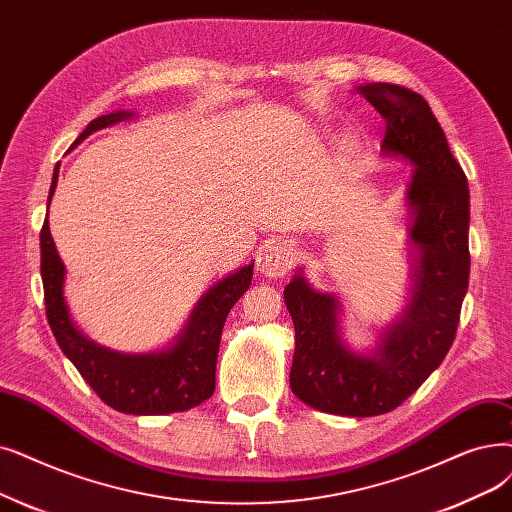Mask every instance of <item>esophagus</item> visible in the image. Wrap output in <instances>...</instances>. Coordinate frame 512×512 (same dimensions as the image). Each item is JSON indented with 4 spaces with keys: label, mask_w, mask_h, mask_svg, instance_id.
<instances>
[{
    "label": "esophagus",
    "mask_w": 512,
    "mask_h": 512,
    "mask_svg": "<svg viewBox=\"0 0 512 512\" xmlns=\"http://www.w3.org/2000/svg\"><path fill=\"white\" fill-rule=\"evenodd\" d=\"M293 265V253L291 247L282 240H268L259 249L257 255V270L268 278H280L284 276Z\"/></svg>",
    "instance_id": "1"
}]
</instances>
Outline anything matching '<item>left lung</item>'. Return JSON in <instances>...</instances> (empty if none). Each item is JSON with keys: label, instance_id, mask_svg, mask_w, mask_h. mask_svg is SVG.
I'll return each instance as SVG.
<instances>
[{"label": "left lung", "instance_id": "obj_1", "mask_svg": "<svg viewBox=\"0 0 512 512\" xmlns=\"http://www.w3.org/2000/svg\"><path fill=\"white\" fill-rule=\"evenodd\" d=\"M385 119L383 150L416 165L408 201L420 259L402 322L379 349L355 353L337 332V299L316 293L299 274L284 288L295 324L291 389L303 404L339 416L395 410L450 351L469 288V186L427 100L393 83L358 87Z\"/></svg>", "mask_w": 512, "mask_h": 512}]
</instances>
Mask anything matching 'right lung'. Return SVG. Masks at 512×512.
<instances>
[{
    "label": "right lung",
    "mask_w": 512,
    "mask_h": 512,
    "mask_svg": "<svg viewBox=\"0 0 512 512\" xmlns=\"http://www.w3.org/2000/svg\"><path fill=\"white\" fill-rule=\"evenodd\" d=\"M131 113H113L94 119L83 129L77 146L92 131L125 121ZM58 167L48 196L54 194ZM41 280L46 316L54 337L79 374L106 406L123 414L157 416L184 412L203 404L215 391V364L221 330L234 303L247 293L253 278V263L244 265L236 274L217 282L192 311L182 339L171 349L159 353H117L85 339L71 322L69 309L62 297L64 265L58 257L50 234L48 219L43 221L41 236Z\"/></svg>",
    "instance_id": "right-lung-1"
}]
</instances>
